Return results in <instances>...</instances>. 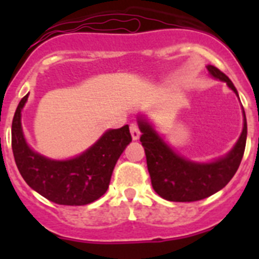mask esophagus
I'll return each instance as SVG.
<instances>
[{"label":"esophagus","mask_w":259,"mask_h":259,"mask_svg":"<svg viewBox=\"0 0 259 259\" xmlns=\"http://www.w3.org/2000/svg\"><path fill=\"white\" fill-rule=\"evenodd\" d=\"M130 131H131L132 139H134V140H139V137H140V135H141L139 125L135 124V123H132V124L130 125Z\"/></svg>","instance_id":"obj_1"}]
</instances>
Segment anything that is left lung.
I'll use <instances>...</instances> for the list:
<instances>
[{
  "mask_svg": "<svg viewBox=\"0 0 259 259\" xmlns=\"http://www.w3.org/2000/svg\"><path fill=\"white\" fill-rule=\"evenodd\" d=\"M206 68L212 77L227 83V85L237 95L236 88L227 75L215 66L209 65ZM139 127L143 134L140 141L145 150L146 164L153 189L162 198L174 202L200 201L224 188L241 163L248 134L244 113L242 132L232 150L227 155L209 163H197L176 154L162 140L154 128L146 122V119L139 118Z\"/></svg>",
  "mask_w": 259,
  "mask_h": 259,
  "instance_id": "obj_1",
  "label": "left lung"
}]
</instances>
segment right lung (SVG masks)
<instances>
[{"instance_id": "right-lung-1", "label": "right lung", "mask_w": 259, "mask_h": 259, "mask_svg": "<svg viewBox=\"0 0 259 259\" xmlns=\"http://www.w3.org/2000/svg\"><path fill=\"white\" fill-rule=\"evenodd\" d=\"M28 95L20 100L11 125V148L23 179L33 191L58 205L81 206L98 200L107 191L114 167L132 141L128 125L109 130L80 155L54 161L33 152L22 130V109Z\"/></svg>"}]
</instances>
